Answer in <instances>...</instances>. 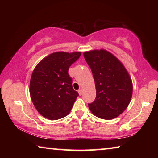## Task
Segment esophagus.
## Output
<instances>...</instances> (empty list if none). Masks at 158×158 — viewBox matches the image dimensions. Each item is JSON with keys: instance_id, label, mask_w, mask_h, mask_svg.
Masks as SVG:
<instances>
[{"instance_id": "obj_1", "label": "esophagus", "mask_w": 158, "mask_h": 158, "mask_svg": "<svg viewBox=\"0 0 158 158\" xmlns=\"http://www.w3.org/2000/svg\"><path fill=\"white\" fill-rule=\"evenodd\" d=\"M78 92H79V94L81 96V95H82V94H83V89H79V90H78Z\"/></svg>"}]
</instances>
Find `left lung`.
Returning a JSON list of instances; mask_svg holds the SVG:
<instances>
[{
  "instance_id": "1",
  "label": "left lung",
  "mask_w": 158,
  "mask_h": 158,
  "mask_svg": "<svg viewBox=\"0 0 158 158\" xmlns=\"http://www.w3.org/2000/svg\"><path fill=\"white\" fill-rule=\"evenodd\" d=\"M83 56L92 70L96 96L88 104L91 112L103 119H112L128 106L132 95V82L119 60L105 49L85 52Z\"/></svg>"
}]
</instances>
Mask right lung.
<instances>
[{"instance_id": "right-lung-1", "label": "right lung", "mask_w": 158, "mask_h": 158, "mask_svg": "<svg viewBox=\"0 0 158 158\" xmlns=\"http://www.w3.org/2000/svg\"><path fill=\"white\" fill-rule=\"evenodd\" d=\"M81 52L51 53L33 70L30 94L37 111L45 118L56 120L68 115L79 96L72 85L69 69Z\"/></svg>"}]
</instances>
